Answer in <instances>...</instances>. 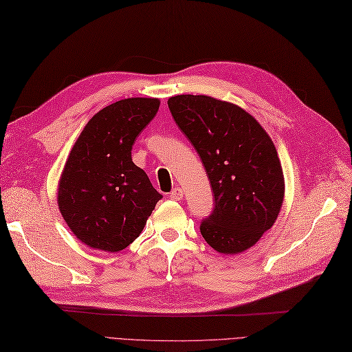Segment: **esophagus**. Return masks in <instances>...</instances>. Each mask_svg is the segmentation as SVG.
Here are the masks:
<instances>
[{
  "label": "esophagus",
  "instance_id": "1",
  "mask_svg": "<svg viewBox=\"0 0 352 352\" xmlns=\"http://www.w3.org/2000/svg\"><path fill=\"white\" fill-rule=\"evenodd\" d=\"M170 198L172 199H175V201H180V199L184 198V191H182V188H179V186H176L172 192H170Z\"/></svg>",
  "mask_w": 352,
  "mask_h": 352
}]
</instances>
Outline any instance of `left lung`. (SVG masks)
Instances as JSON below:
<instances>
[{
  "mask_svg": "<svg viewBox=\"0 0 352 352\" xmlns=\"http://www.w3.org/2000/svg\"><path fill=\"white\" fill-rule=\"evenodd\" d=\"M180 131L201 158L214 194L199 225L208 245L236 254L271 230L284 197V176L271 138L249 112L203 94L167 100Z\"/></svg>",
  "mask_w": 352,
  "mask_h": 352,
  "instance_id": "8db88e82",
  "label": "left lung"
}]
</instances>
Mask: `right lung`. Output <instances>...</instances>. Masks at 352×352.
I'll return each instance as SVG.
<instances>
[{"label":"right lung","mask_w":352,"mask_h":352,"mask_svg":"<svg viewBox=\"0 0 352 352\" xmlns=\"http://www.w3.org/2000/svg\"><path fill=\"white\" fill-rule=\"evenodd\" d=\"M160 100L129 98L100 109L66 160L58 203L66 225L91 249L116 253L135 241L161 195L131 161V146Z\"/></svg>","instance_id":"add662e5"}]
</instances>
